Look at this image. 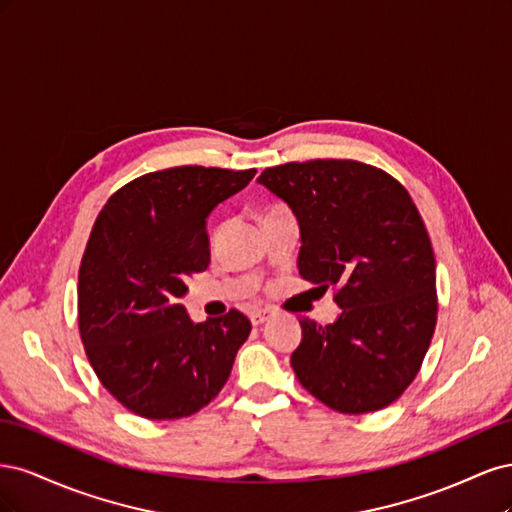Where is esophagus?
<instances>
[{"label":"esophagus","mask_w":512,"mask_h":512,"mask_svg":"<svg viewBox=\"0 0 512 512\" xmlns=\"http://www.w3.org/2000/svg\"><path fill=\"white\" fill-rule=\"evenodd\" d=\"M269 318H271V309H254V312L250 314V320L254 327H258V324H262V322H267Z\"/></svg>","instance_id":"1"}]
</instances>
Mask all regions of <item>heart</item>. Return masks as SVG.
Masks as SVG:
<instances>
[{"instance_id": "obj_1", "label": "heart", "mask_w": 512, "mask_h": 512, "mask_svg": "<svg viewBox=\"0 0 512 512\" xmlns=\"http://www.w3.org/2000/svg\"><path fill=\"white\" fill-rule=\"evenodd\" d=\"M271 213H273V211H271Z\"/></svg>"}]
</instances>
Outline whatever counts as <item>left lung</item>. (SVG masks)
<instances>
[{"label":"left lung","instance_id":"obj_1","mask_svg":"<svg viewBox=\"0 0 512 512\" xmlns=\"http://www.w3.org/2000/svg\"><path fill=\"white\" fill-rule=\"evenodd\" d=\"M297 215L299 273L335 290L342 314L303 318L290 365L303 389L342 414L391 406L423 365L438 320L436 258L408 190L356 160H309L258 177Z\"/></svg>","mask_w":512,"mask_h":512}]
</instances>
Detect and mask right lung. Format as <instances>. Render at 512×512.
Masks as SVG:
<instances>
[{
    "mask_svg": "<svg viewBox=\"0 0 512 512\" xmlns=\"http://www.w3.org/2000/svg\"><path fill=\"white\" fill-rule=\"evenodd\" d=\"M256 175L175 166L119 188L98 213L79 269V331L104 389L149 421L205 408L252 331L239 309L194 324L179 299L209 267L207 218Z\"/></svg>",
    "mask_w": 512,
    "mask_h": 512,
    "instance_id": "add662e5",
    "label": "right lung"
}]
</instances>
